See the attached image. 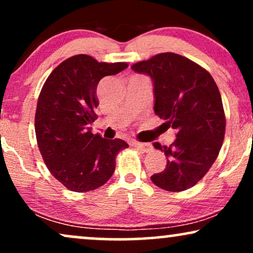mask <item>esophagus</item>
I'll return each mask as SVG.
<instances>
[{"mask_svg": "<svg viewBox=\"0 0 253 253\" xmlns=\"http://www.w3.org/2000/svg\"><path fill=\"white\" fill-rule=\"evenodd\" d=\"M133 146L136 147L137 149H140L141 152L149 153L153 150V146L150 143H142V142H133Z\"/></svg>", "mask_w": 253, "mask_h": 253, "instance_id": "esophagus-1", "label": "esophagus"}]
</instances>
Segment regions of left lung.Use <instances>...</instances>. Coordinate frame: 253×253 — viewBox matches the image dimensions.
Listing matches in <instances>:
<instances>
[{
	"instance_id": "8db88e82",
	"label": "left lung",
	"mask_w": 253,
	"mask_h": 253,
	"mask_svg": "<svg viewBox=\"0 0 253 253\" xmlns=\"http://www.w3.org/2000/svg\"><path fill=\"white\" fill-rule=\"evenodd\" d=\"M154 86V112L176 130L170 146L154 143L167 156L153 183L168 191L189 189L211 168L225 134V114L215 81L202 66L172 52L133 64Z\"/></svg>"
}]
</instances>
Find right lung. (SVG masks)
<instances>
[{
  "instance_id": "right-lung-1",
  "label": "right lung",
  "mask_w": 253,
  "mask_h": 253,
  "mask_svg": "<svg viewBox=\"0 0 253 253\" xmlns=\"http://www.w3.org/2000/svg\"><path fill=\"white\" fill-rule=\"evenodd\" d=\"M127 66L77 55L60 63L42 87L35 116L38 148L51 174L69 190L85 193L106 183L117 154L128 147L121 139L94 135L89 127L97 119L100 79Z\"/></svg>"
}]
</instances>
